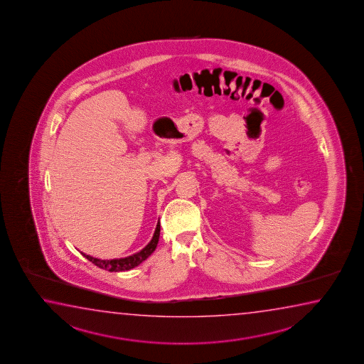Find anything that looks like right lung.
<instances>
[{
	"label": "right lung",
	"mask_w": 364,
	"mask_h": 364,
	"mask_svg": "<svg viewBox=\"0 0 364 364\" xmlns=\"http://www.w3.org/2000/svg\"><path fill=\"white\" fill-rule=\"evenodd\" d=\"M159 237H160V222H157L156 230H155V233H154V237H152L150 243L132 256L117 258V259H100V258L92 257L90 255H85L83 252H82V255L87 259H90V262L95 263V266H98L100 269H107L109 272L129 271V269H134L136 266H139L140 263L144 262L146 258H149V256H151L152 252L156 250Z\"/></svg>",
	"instance_id": "obj_1"
}]
</instances>
